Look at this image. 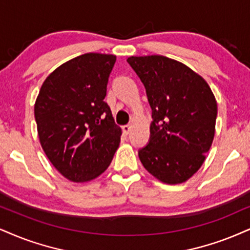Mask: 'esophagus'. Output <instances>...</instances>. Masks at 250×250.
Returning a JSON list of instances; mask_svg holds the SVG:
<instances>
[{
	"mask_svg": "<svg viewBox=\"0 0 250 250\" xmlns=\"http://www.w3.org/2000/svg\"><path fill=\"white\" fill-rule=\"evenodd\" d=\"M122 128H123V132H124V134L127 135L131 132L132 127H131V125H124Z\"/></svg>",
	"mask_w": 250,
	"mask_h": 250,
	"instance_id": "esophagus-1",
	"label": "esophagus"
}]
</instances>
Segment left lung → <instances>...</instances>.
<instances>
[{
	"mask_svg": "<svg viewBox=\"0 0 250 250\" xmlns=\"http://www.w3.org/2000/svg\"><path fill=\"white\" fill-rule=\"evenodd\" d=\"M127 62L144 83L152 109L149 140L138 152L140 161L163 183L186 182L213 141V94L198 74L167 57H131Z\"/></svg>",
	"mask_w": 250,
	"mask_h": 250,
	"instance_id": "obj_1",
	"label": "left lung"
}]
</instances>
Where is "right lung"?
<instances>
[{
  "label": "right lung",
  "mask_w": 250,
  "mask_h": 250,
  "mask_svg": "<svg viewBox=\"0 0 250 250\" xmlns=\"http://www.w3.org/2000/svg\"><path fill=\"white\" fill-rule=\"evenodd\" d=\"M116 62L111 54L85 53L45 80L35 104L42 149L73 182L100 176L112 161L122 130L104 98Z\"/></svg>",
  "instance_id": "add662e5"
}]
</instances>
